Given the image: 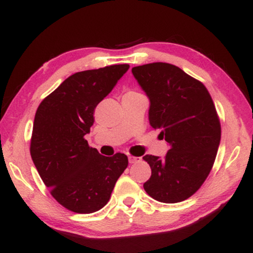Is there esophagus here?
I'll return each mask as SVG.
<instances>
[{"instance_id":"obj_1","label":"esophagus","mask_w":253,"mask_h":253,"mask_svg":"<svg viewBox=\"0 0 253 253\" xmlns=\"http://www.w3.org/2000/svg\"><path fill=\"white\" fill-rule=\"evenodd\" d=\"M129 162L131 164L133 163H137V162H140V157H135V156H129Z\"/></svg>"}]
</instances>
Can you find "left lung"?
I'll return each instance as SVG.
<instances>
[{
    "label": "left lung",
    "mask_w": 253,
    "mask_h": 253,
    "mask_svg": "<svg viewBox=\"0 0 253 253\" xmlns=\"http://www.w3.org/2000/svg\"><path fill=\"white\" fill-rule=\"evenodd\" d=\"M132 74L149 99V124L170 146L164 157H142L152 169L144 188L159 202H181L213 166L221 137L214 104L203 83L174 65L137 66Z\"/></svg>",
    "instance_id": "1"
}]
</instances>
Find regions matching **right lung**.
Returning <instances> with one entry per match:
<instances>
[{
	"instance_id": "right-lung-1",
	"label": "right lung",
	"mask_w": 253,
	"mask_h": 253,
	"mask_svg": "<svg viewBox=\"0 0 253 253\" xmlns=\"http://www.w3.org/2000/svg\"><path fill=\"white\" fill-rule=\"evenodd\" d=\"M129 67L112 65L75 73L36 111L32 160L51 195L76 213H92L104 208L129 163L124 154L101 155L84 139L93 126L94 108Z\"/></svg>"
}]
</instances>
